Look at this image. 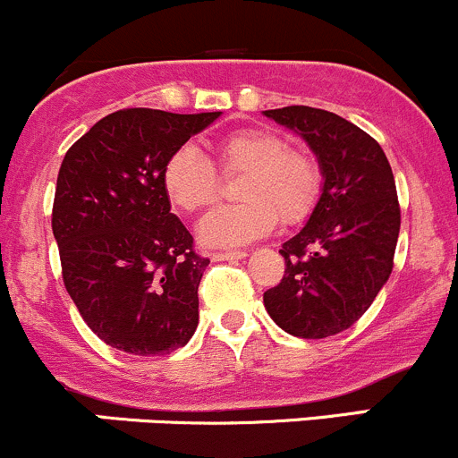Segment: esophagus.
<instances>
[{
	"label": "esophagus",
	"instance_id": "1",
	"mask_svg": "<svg viewBox=\"0 0 458 458\" xmlns=\"http://www.w3.org/2000/svg\"><path fill=\"white\" fill-rule=\"evenodd\" d=\"M247 258V250H218V253L211 255L214 262H233V259H244Z\"/></svg>",
	"mask_w": 458,
	"mask_h": 458
}]
</instances>
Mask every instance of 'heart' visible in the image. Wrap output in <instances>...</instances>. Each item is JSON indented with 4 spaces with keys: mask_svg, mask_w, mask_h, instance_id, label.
Returning <instances> with one entry per match:
<instances>
[{
    "mask_svg": "<svg viewBox=\"0 0 458 458\" xmlns=\"http://www.w3.org/2000/svg\"><path fill=\"white\" fill-rule=\"evenodd\" d=\"M214 152L227 174L242 172L235 185L242 203L220 205L200 220L199 235L208 247H242L270 233L277 218L284 225L301 223L317 205L321 168L308 152L288 148L275 132H227L216 141ZM161 188L176 209L191 214L214 203L218 174L199 150L183 146L164 161Z\"/></svg>",
    "mask_w": 458,
    "mask_h": 458,
    "instance_id": "b5f03b06",
    "label": "heart"
}]
</instances>
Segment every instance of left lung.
I'll return each mask as SVG.
<instances>
[{
    "label": "left lung",
    "instance_id": "8db88e82",
    "mask_svg": "<svg viewBox=\"0 0 458 458\" xmlns=\"http://www.w3.org/2000/svg\"><path fill=\"white\" fill-rule=\"evenodd\" d=\"M264 115L301 135L323 174L306 227L279 249L286 273L264 306L293 336H334L367 312L393 270L395 179L380 144L336 113L284 106Z\"/></svg>",
    "mask_w": 458,
    "mask_h": 458
}]
</instances>
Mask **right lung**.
<instances>
[{
	"instance_id": "obj_1",
	"label": "right lung",
	"mask_w": 458,
	"mask_h": 458,
	"mask_svg": "<svg viewBox=\"0 0 458 458\" xmlns=\"http://www.w3.org/2000/svg\"><path fill=\"white\" fill-rule=\"evenodd\" d=\"M216 113L122 109L67 150L58 170L52 231L63 282L106 345L164 356L199 326V284L209 259L170 211L161 168Z\"/></svg>"
}]
</instances>
